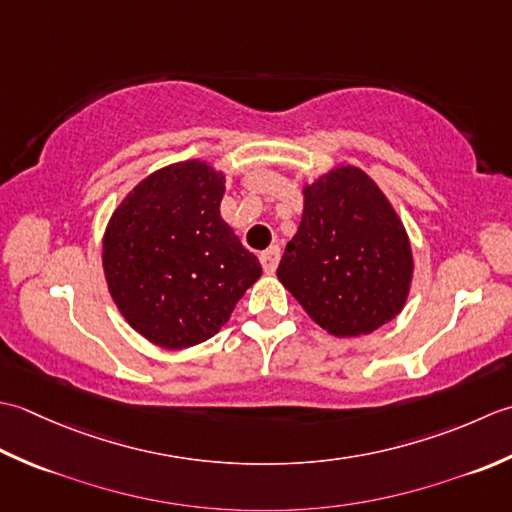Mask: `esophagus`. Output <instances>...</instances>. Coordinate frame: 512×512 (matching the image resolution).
<instances>
[{
    "instance_id": "1",
    "label": "esophagus",
    "mask_w": 512,
    "mask_h": 512,
    "mask_svg": "<svg viewBox=\"0 0 512 512\" xmlns=\"http://www.w3.org/2000/svg\"><path fill=\"white\" fill-rule=\"evenodd\" d=\"M278 260H280V249L276 245L265 249V252L260 254V263H263L265 274H274L276 267H278Z\"/></svg>"
}]
</instances>
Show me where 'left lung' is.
I'll list each match as a JSON object with an SVG mask.
<instances>
[{
  "mask_svg": "<svg viewBox=\"0 0 512 512\" xmlns=\"http://www.w3.org/2000/svg\"><path fill=\"white\" fill-rule=\"evenodd\" d=\"M402 218L358 165H333L302 185V216L276 276L307 316L336 338L395 320L413 283Z\"/></svg>",
  "mask_w": 512,
  "mask_h": 512,
  "instance_id": "left-lung-1",
  "label": "left lung"
}]
</instances>
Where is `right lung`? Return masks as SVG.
Instances as JSON below:
<instances>
[{
	"label": "right lung",
	"mask_w": 512,
	"mask_h": 512,
	"mask_svg": "<svg viewBox=\"0 0 512 512\" xmlns=\"http://www.w3.org/2000/svg\"><path fill=\"white\" fill-rule=\"evenodd\" d=\"M225 172L201 159L152 172L123 196L103 232L101 263L125 322L161 349L216 336L263 274L223 221Z\"/></svg>",
	"instance_id": "1"
}]
</instances>
